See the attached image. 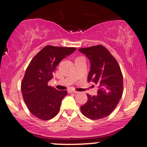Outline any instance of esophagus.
Wrapping results in <instances>:
<instances>
[{"label":"esophagus","mask_w":147,"mask_h":147,"mask_svg":"<svg viewBox=\"0 0 147 147\" xmlns=\"http://www.w3.org/2000/svg\"><path fill=\"white\" fill-rule=\"evenodd\" d=\"M68 93H78L79 92H77V91H76V90H68Z\"/></svg>","instance_id":"obj_1"}]
</instances>
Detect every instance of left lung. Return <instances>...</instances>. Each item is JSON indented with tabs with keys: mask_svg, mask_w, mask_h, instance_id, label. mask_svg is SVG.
<instances>
[{
	"mask_svg": "<svg viewBox=\"0 0 147 147\" xmlns=\"http://www.w3.org/2000/svg\"><path fill=\"white\" fill-rule=\"evenodd\" d=\"M90 61L88 82L98 86L97 95L87 94L88 101L81 106V111L91 119L109 115L121 99L123 92V77L120 67L110 52L103 45L79 49Z\"/></svg>",
	"mask_w": 147,
	"mask_h": 147,
	"instance_id": "8db88e82",
	"label": "left lung"
}]
</instances>
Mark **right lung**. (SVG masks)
<instances>
[{
  "label": "right lung",
  "mask_w": 147,
  "mask_h": 147,
  "mask_svg": "<svg viewBox=\"0 0 147 147\" xmlns=\"http://www.w3.org/2000/svg\"><path fill=\"white\" fill-rule=\"evenodd\" d=\"M76 50L75 48L47 45L32 59L21 83L24 102L33 115L43 120L55 117L60 111L66 90L49 86L52 73L59 62Z\"/></svg>",
  "instance_id": "obj_1"
}]
</instances>
